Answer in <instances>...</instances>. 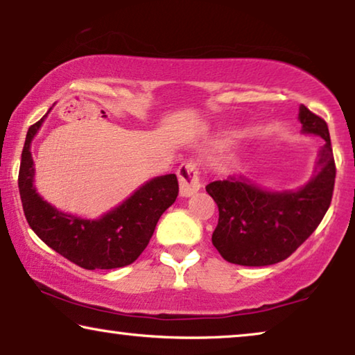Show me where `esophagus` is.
<instances>
[{"label": "esophagus", "mask_w": 355, "mask_h": 355, "mask_svg": "<svg viewBox=\"0 0 355 355\" xmlns=\"http://www.w3.org/2000/svg\"><path fill=\"white\" fill-rule=\"evenodd\" d=\"M179 178V191H181L182 197H191L200 189V174H198V168L193 162L182 163L178 169Z\"/></svg>", "instance_id": "obj_1"}]
</instances>
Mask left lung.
<instances>
[{"label":"left lung","mask_w":355,"mask_h":355,"mask_svg":"<svg viewBox=\"0 0 355 355\" xmlns=\"http://www.w3.org/2000/svg\"><path fill=\"white\" fill-rule=\"evenodd\" d=\"M302 132L324 140L315 174L297 191L268 192L247 178L210 182L220 218L211 242L230 263L266 266L288 259L322 223L331 203L336 166L324 119L300 106Z\"/></svg>","instance_id":"8db88e82"}]
</instances>
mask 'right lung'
Segmentation results:
<instances>
[{"instance_id":"right-lung-1","label":"right lung","mask_w":355,"mask_h":355,"mask_svg":"<svg viewBox=\"0 0 355 355\" xmlns=\"http://www.w3.org/2000/svg\"><path fill=\"white\" fill-rule=\"evenodd\" d=\"M43 119L45 116L28 128L19 169V192L28 226L48 247L85 270L130 265L148 245L159 216L176 200V174L145 182L128 200L98 220L66 215L43 200L33 187L35 168L31 144Z\"/></svg>"}]
</instances>
